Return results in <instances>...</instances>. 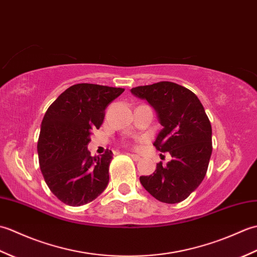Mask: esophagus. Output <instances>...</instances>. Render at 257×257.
Wrapping results in <instances>:
<instances>
[{
    "label": "esophagus",
    "mask_w": 257,
    "mask_h": 257,
    "mask_svg": "<svg viewBox=\"0 0 257 257\" xmlns=\"http://www.w3.org/2000/svg\"><path fill=\"white\" fill-rule=\"evenodd\" d=\"M129 156H130V157H132V158H133V159H134L135 161H139V160L141 159V158H140V157H139L138 155H134V154H130Z\"/></svg>",
    "instance_id": "esophagus-1"
}]
</instances>
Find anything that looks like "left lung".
Wrapping results in <instances>:
<instances>
[{
  "label": "left lung",
  "mask_w": 257,
  "mask_h": 257,
  "mask_svg": "<svg viewBox=\"0 0 257 257\" xmlns=\"http://www.w3.org/2000/svg\"><path fill=\"white\" fill-rule=\"evenodd\" d=\"M132 92L155 108L162 130L154 146L169 152L167 165L157 163L150 176L140 177L148 192L163 203H179L199 187L212 154V128L194 92L171 81L138 86Z\"/></svg>",
  "instance_id": "obj_1"
}]
</instances>
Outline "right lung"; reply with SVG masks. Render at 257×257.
Segmentation results:
<instances>
[{
    "label": "right lung",
    "instance_id": "right-lung-1",
    "mask_svg": "<svg viewBox=\"0 0 257 257\" xmlns=\"http://www.w3.org/2000/svg\"><path fill=\"white\" fill-rule=\"evenodd\" d=\"M123 91L76 84L48 107L37 143L38 160L47 187L63 203L87 204L106 189L112 152L91 157L87 146L92 130L100 128L107 106Z\"/></svg>",
    "mask_w": 257,
    "mask_h": 257
}]
</instances>
